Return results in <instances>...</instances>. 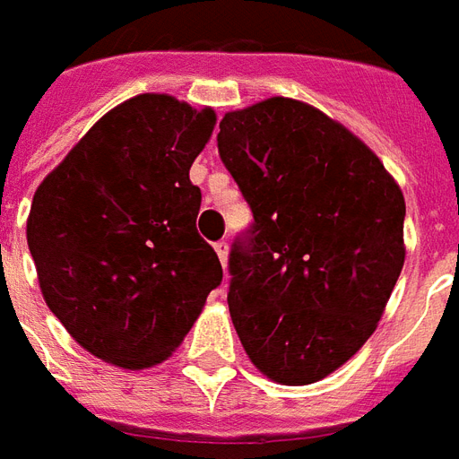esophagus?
<instances>
[{"label":"esophagus","instance_id":"esophagus-1","mask_svg":"<svg viewBox=\"0 0 459 459\" xmlns=\"http://www.w3.org/2000/svg\"><path fill=\"white\" fill-rule=\"evenodd\" d=\"M213 250H216L221 264H226V257H229V243H226V240H219V243L213 246Z\"/></svg>","mask_w":459,"mask_h":459}]
</instances>
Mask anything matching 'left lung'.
<instances>
[{
    "mask_svg": "<svg viewBox=\"0 0 459 459\" xmlns=\"http://www.w3.org/2000/svg\"><path fill=\"white\" fill-rule=\"evenodd\" d=\"M219 155L253 212L229 255V308L247 358L314 385L375 333L403 267L406 204L375 152L304 101L229 111Z\"/></svg>",
    "mask_w": 459,
    "mask_h": 459,
    "instance_id": "obj_1",
    "label": "left lung"
}]
</instances>
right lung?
Wrapping results in <instances>:
<instances>
[{
	"label": "right lung",
	"instance_id": "1",
	"mask_svg": "<svg viewBox=\"0 0 459 459\" xmlns=\"http://www.w3.org/2000/svg\"><path fill=\"white\" fill-rule=\"evenodd\" d=\"M213 124L212 108L138 94L91 126L33 195L26 240L43 299L104 362L168 359L223 280L196 233L202 189L189 179Z\"/></svg>",
	"mask_w": 459,
	"mask_h": 459
}]
</instances>
